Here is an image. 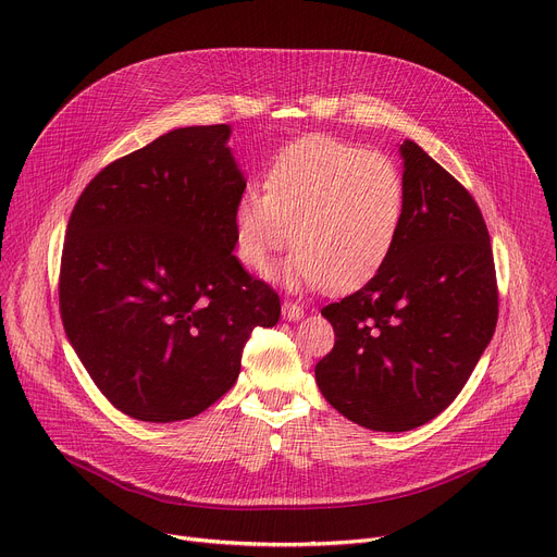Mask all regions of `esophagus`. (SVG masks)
Masks as SVG:
<instances>
[{"label":"esophagus","instance_id":"esophagus-1","mask_svg":"<svg viewBox=\"0 0 557 557\" xmlns=\"http://www.w3.org/2000/svg\"><path fill=\"white\" fill-rule=\"evenodd\" d=\"M282 315H284V320H300L305 315V309L298 302L284 300L282 302Z\"/></svg>","mask_w":557,"mask_h":557}]
</instances>
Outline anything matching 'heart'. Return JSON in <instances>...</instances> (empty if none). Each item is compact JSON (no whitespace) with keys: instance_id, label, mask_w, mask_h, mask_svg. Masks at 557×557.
<instances>
[{"instance_id":"b5f03b06","label":"heart","mask_w":557,"mask_h":557,"mask_svg":"<svg viewBox=\"0 0 557 557\" xmlns=\"http://www.w3.org/2000/svg\"><path fill=\"white\" fill-rule=\"evenodd\" d=\"M404 178L382 151L309 135L273 160L263 191L234 202V252L263 273L288 244L296 248L275 280L290 288L325 286L347 294L388 261L404 219Z\"/></svg>"}]
</instances>
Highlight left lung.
<instances>
[{
    "label": "left lung",
    "instance_id": "8db88e82",
    "mask_svg": "<svg viewBox=\"0 0 557 557\" xmlns=\"http://www.w3.org/2000/svg\"><path fill=\"white\" fill-rule=\"evenodd\" d=\"M397 244L357 294L327 305L334 349L315 384L341 416L372 431H411L458 397L492 341L499 294L476 200L406 139Z\"/></svg>",
    "mask_w": 557,
    "mask_h": 557
}]
</instances>
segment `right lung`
I'll list each match as a JSON object with an SVG mask.
<instances>
[{"mask_svg": "<svg viewBox=\"0 0 557 557\" xmlns=\"http://www.w3.org/2000/svg\"><path fill=\"white\" fill-rule=\"evenodd\" d=\"M232 128L187 126L97 173L61 261L65 334L106 399L141 422L189 420L223 397L280 298L232 255L246 178Z\"/></svg>", "mask_w": 557, "mask_h": 557, "instance_id": "right-lung-1", "label": "right lung"}]
</instances>
